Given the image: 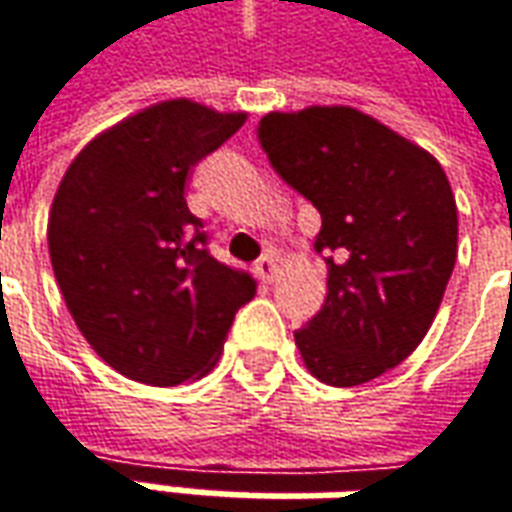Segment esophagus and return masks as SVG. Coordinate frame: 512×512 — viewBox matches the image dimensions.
I'll return each mask as SVG.
<instances>
[{"label": "esophagus", "mask_w": 512, "mask_h": 512, "mask_svg": "<svg viewBox=\"0 0 512 512\" xmlns=\"http://www.w3.org/2000/svg\"><path fill=\"white\" fill-rule=\"evenodd\" d=\"M255 274L263 283H272L274 277H277V260L272 255H263L255 263Z\"/></svg>", "instance_id": "34e87169"}]
</instances>
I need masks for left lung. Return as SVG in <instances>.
<instances>
[{
	"label": "left lung",
	"instance_id": "obj_1",
	"mask_svg": "<svg viewBox=\"0 0 512 512\" xmlns=\"http://www.w3.org/2000/svg\"><path fill=\"white\" fill-rule=\"evenodd\" d=\"M274 172L314 203L328 294L300 357L326 385L385 374L428 334L456 263V201L431 152L354 107L269 113L257 127Z\"/></svg>",
	"mask_w": 512,
	"mask_h": 512
}]
</instances>
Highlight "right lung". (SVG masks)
Wrapping results in <instances>:
<instances>
[{
  "mask_svg": "<svg viewBox=\"0 0 512 512\" xmlns=\"http://www.w3.org/2000/svg\"><path fill=\"white\" fill-rule=\"evenodd\" d=\"M246 113L152 104L73 158L50 206L56 283L84 340L118 374L181 385L212 371L255 280L209 255L184 186Z\"/></svg>",
  "mask_w": 512,
  "mask_h": 512,
  "instance_id": "right-lung-1",
  "label": "right lung"
}]
</instances>
